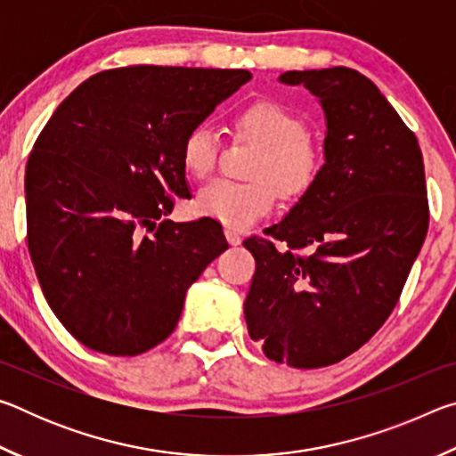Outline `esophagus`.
<instances>
[{"label":"esophagus","mask_w":456,"mask_h":456,"mask_svg":"<svg viewBox=\"0 0 456 456\" xmlns=\"http://www.w3.org/2000/svg\"><path fill=\"white\" fill-rule=\"evenodd\" d=\"M225 237H227V241H229V245H241V241H243V237H241V233H239V231H235V229H231V227H227L225 229Z\"/></svg>","instance_id":"34e87169"}]
</instances>
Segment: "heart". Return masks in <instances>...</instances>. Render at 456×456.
<instances>
[{
	"label": "heart",
	"mask_w": 456,
	"mask_h": 456,
	"mask_svg": "<svg viewBox=\"0 0 456 456\" xmlns=\"http://www.w3.org/2000/svg\"><path fill=\"white\" fill-rule=\"evenodd\" d=\"M239 134L257 142L264 154L253 167V183L217 179L200 187L195 211L229 227H249L273 209L275 189L283 197H297L310 189L318 173V151L310 141L305 120L273 100H257L235 114ZM219 136L207 125L192 126L181 146L183 165L192 176L215 168Z\"/></svg>",
	"instance_id": "obj_1"
}]
</instances>
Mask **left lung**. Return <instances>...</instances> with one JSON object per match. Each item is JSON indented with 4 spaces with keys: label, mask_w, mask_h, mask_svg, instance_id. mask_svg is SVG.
Wrapping results in <instances>:
<instances>
[{
    "label": "left lung",
    "mask_w": 456,
    "mask_h": 456,
    "mask_svg": "<svg viewBox=\"0 0 456 456\" xmlns=\"http://www.w3.org/2000/svg\"><path fill=\"white\" fill-rule=\"evenodd\" d=\"M277 80L318 98L323 165L265 229L288 249L243 243L257 265L245 322L267 358L322 368L364 346L398 302L428 231L422 152L376 84L352 68L291 70Z\"/></svg>",
    "instance_id": "8db88e82"
}]
</instances>
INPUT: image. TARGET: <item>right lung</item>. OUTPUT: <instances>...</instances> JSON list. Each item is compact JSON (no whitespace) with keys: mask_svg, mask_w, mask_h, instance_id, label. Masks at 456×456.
I'll use <instances>...</instances> for the list:
<instances>
[{"mask_svg":"<svg viewBox=\"0 0 456 456\" xmlns=\"http://www.w3.org/2000/svg\"><path fill=\"white\" fill-rule=\"evenodd\" d=\"M249 80L211 68L106 70L37 136L26 167L29 256L45 302L86 348L136 356L163 342L191 283L229 247L217 221L167 215L175 195L191 197L184 136Z\"/></svg>","mask_w":456,"mask_h":456,"instance_id":"obj_1","label":"right lung"}]
</instances>
